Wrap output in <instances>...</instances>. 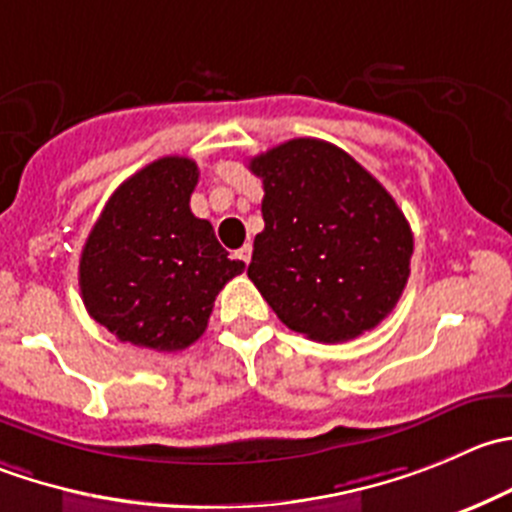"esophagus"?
Masks as SVG:
<instances>
[{
    "label": "esophagus",
    "mask_w": 512,
    "mask_h": 512,
    "mask_svg": "<svg viewBox=\"0 0 512 512\" xmlns=\"http://www.w3.org/2000/svg\"><path fill=\"white\" fill-rule=\"evenodd\" d=\"M237 260H242V262H245V265H250V260H252V247H250V245H242L240 250H237Z\"/></svg>",
    "instance_id": "esophagus-1"
}]
</instances>
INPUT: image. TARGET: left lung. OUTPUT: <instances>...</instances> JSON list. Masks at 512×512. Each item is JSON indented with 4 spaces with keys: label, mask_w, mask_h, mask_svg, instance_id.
<instances>
[{
    "label": "left lung",
    "mask_w": 512,
    "mask_h": 512,
    "mask_svg": "<svg viewBox=\"0 0 512 512\" xmlns=\"http://www.w3.org/2000/svg\"><path fill=\"white\" fill-rule=\"evenodd\" d=\"M265 230L247 277L290 330L342 342L380 325L410 277L413 232L390 192L330 142L252 157Z\"/></svg>",
    "instance_id": "1"
}]
</instances>
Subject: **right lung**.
Returning <instances> with one entry per match:
<instances>
[{
  "instance_id": "add662e5",
  "label": "right lung",
  "mask_w": 512,
  "mask_h": 512,
  "mask_svg": "<svg viewBox=\"0 0 512 512\" xmlns=\"http://www.w3.org/2000/svg\"><path fill=\"white\" fill-rule=\"evenodd\" d=\"M197 177L190 157L142 167L114 190L84 242V307L117 340L185 350L205 332L217 292L245 270L210 222L192 215Z\"/></svg>"
}]
</instances>
